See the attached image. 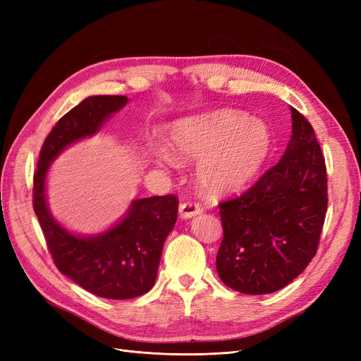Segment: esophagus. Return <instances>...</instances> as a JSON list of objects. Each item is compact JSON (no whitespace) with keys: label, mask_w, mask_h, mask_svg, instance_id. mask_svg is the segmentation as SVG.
<instances>
[{"label":"esophagus","mask_w":361,"mask_h":361,"mask_svg":"<svg viewBox=\"0 0 361 361\" xmlns=\"http://www.w3.org/2000/svg\"><path fill=\"white\" fill-rule=\"evenodd\" d=\"M202 212V206L195 202H183L179 206V214L182 218H191Z\"/></svg>","instance_id":"34e87169"}]
</instances>
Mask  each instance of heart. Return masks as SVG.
I'll use <instances>...</instances> for the list:
<instances>
[{"label":"heart","instance_id":"obj_1","mask_svg":"<svg viewBox=\"0 0 361 361\" xmlns=\"http://www.w3.org/2000/svg\"><path fill=\"white\" fill-rule=\"evenodd\" d=\"M271 145V130L264 120L236 111L183 118L169 135L174 159L202 158L197 178L209 195L238 191L253 180L269 157Z\"/></svg>","mask_w":361,"mask_h":361}]
</instances>
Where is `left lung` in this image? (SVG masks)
Listing matches in <instances>:
<instances>
[{"mask_svg":"<svg viewBox=\"0 0 361 361\" xmlns=\"http://www.w3.org/2000/svg\"><path fill=\"white\" fill-rule=\"evenodd\" d=\"M325 158L313 126L292 108V138L281 159L238 197L220 202L223 241L216 271L247 295L276 292L309 265L326 204Z\"/></svg>","mask_w":361,"mask_h":361,"instance_id":"left-lung-1","label":"left lung"}]
</instances>
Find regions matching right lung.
Returning a JSON list of instances; mask_svg holds the SVG:
<instances>
[{"label": "right lung", "mask_w": 361, "mask_h": 361, "mask_svg": "<svg viewBox=\"0 0 361 361\" xmlns=\"http://www.w3.org/2000/svg\"><path fill=\"white\" fill-rule=\"evenodd\" d=\"M126 102V96H90L72 108L43 141L32 176V207L54 264L76 285L108 300L135 298L155 285L164 241L178 218L179 199L167 194L135 200L111 231L80 238L52 220L45 200V178L49 162L64 147L94 134Z\"/></svg>", "instance_id": "obj_1"}]
</instances>
